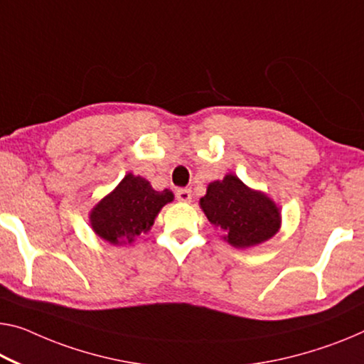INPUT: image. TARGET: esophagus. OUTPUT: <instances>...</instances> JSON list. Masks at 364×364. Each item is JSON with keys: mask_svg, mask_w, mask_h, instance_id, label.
Masks as SVG:
<instances>
[{"mask_svg": "<svg viewBox=\"0 0 364 364\" xmlns=\"http://www.w3.org/2000/svg\"><path fill=\"white\" fill-rule=\"evenodd\" d=\"M176 197L178 201L190 203V201H192V192H190V188H178L176 192Z\"/></svg>", "mask_w": 364, "mask_h": 364, "instance_id": "1", "label": "esophagus"}]
</instances>
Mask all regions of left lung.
<instances>
[{"label": "left lung", "mask_w": 364, "mask_h": 364, "mask_svg": "<svg viewBox=\"0 0 364 364\" xmlns=\"http://www.w3.org/2000/svg\"><path fill=\"white\" fill-rule=\"evenodd\" d=\"M200 206L208 221L236 249H249L275 236L282 213L264 192L249 188L237 176L211 182Z\"/></svg>", "instance_id": "8db88e82"}]
</instances>
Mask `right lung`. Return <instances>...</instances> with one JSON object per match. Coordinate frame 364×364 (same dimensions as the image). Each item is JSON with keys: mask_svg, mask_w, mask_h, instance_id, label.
<instances>
[{"mask_svg": "<svg viewBox=\"0 0 364 364\" xmlns=\"http://www.w3.org/2000/svg\"><path fill=\"white\" fill-rule=\"evenodd\" d=\"M174 200L171 190L158 192L141 176L127 174L89 213L92 231L112 245L130 244L148 232L161 208Z\"/></svg>", "mask_w": 364, "mask_h": 364, "instance_id": "1", "label": "right lung"}]
</instances>
